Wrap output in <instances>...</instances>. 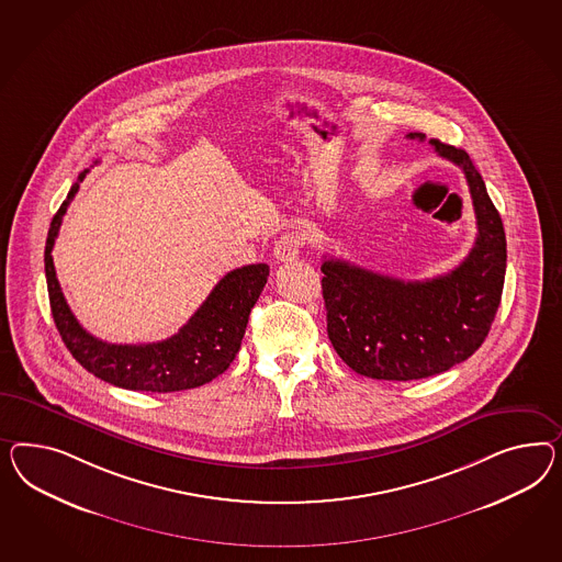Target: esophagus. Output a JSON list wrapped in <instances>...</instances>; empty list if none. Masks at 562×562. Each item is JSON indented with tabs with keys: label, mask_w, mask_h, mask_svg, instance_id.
<instances>
[{
	"label": "esophagus",
	"mask_w": 562,
	"mask_h": 562,
	"mask_svg": "<svg viewBox=\"0 0 562 562\" xmlns=\"http://www.w3.org/2000/svg\"><path fill=\"white\" fill-rule=\"evenodd\" d=\"M301 247H303V239L299 233H284L278 237V241L273 245V256L278 261H294L301 254Z\"/></svg>",
	"instance_id": "34e87169"
}]
</instances>
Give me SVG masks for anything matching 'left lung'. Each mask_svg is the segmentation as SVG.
Masks as SVG:
<instances>
[{
  "instance_id": "obj_1",
  "label": "left lung",
  "mask_w": 562,
  "mask_h": 562,
  "mask_svg": "<svg viewBox=\"0 0 562 562\" xmlns=\"http://www.w3.org/2000/svg\"><path fill=\"white\" fill-rule=\"evenodd\" d=\"M409 138L424 140L422 133ZM460 167L471 188L476 241L452 272L403 282L344 259H327L321 280L327 335L346 364L368 379L419 380L469 360L499 308L507 243L499 213L469 153L429 140Z\"/></svg>"
}]
</instances>
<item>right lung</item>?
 <instances>
[{
	"label": "right lung",
	"instance_id": "1",
	"mask_svg": "<svg viewBox=\"0 0 562 562\" xmlns=\"http://www.w3.org/2000/svg\"><path fill=\"white\" fill-rule=\"evenodd\" d=\"M79 173L67 200L53 216L45 247L46 286L55 325L67 349L93 376L114 386L145 393H176L196 389L227 370L241 348L249 313L268 282L270 268L251 263L228 272L182 329L155 344H108L88 334L63 296L53 263V245L61 228L63 214L83 182Z\"/></svg>",
	"mask_w": 562,
	"mask_h": 562
}]
</instances>
